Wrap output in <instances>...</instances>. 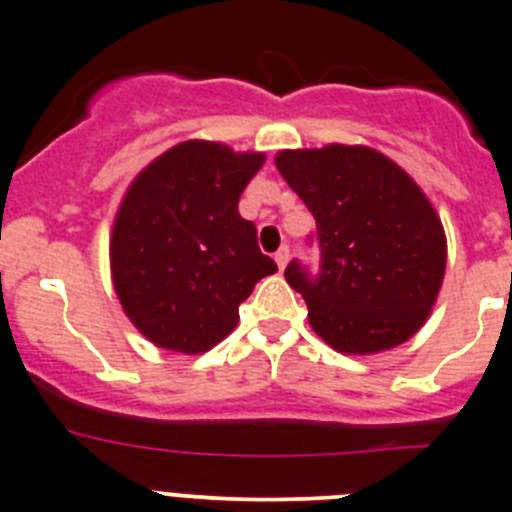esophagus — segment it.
<instances>
[{"label": "esophagus", "mask_w": 512, "mask_h": 512, "mask_svg": "<svg viewBox=\"0 0 512 512\" xmlns=\"http://www.w3.org/2000/svg\"><path fill=\"white\" fill-rule=\"evenodd\" d=\"M288 260H290V250H288V247H280V250L275 252V262H278V270H280V272L285 270V265H288Z\"/></svg>", "instance_id": "34e87169"}]
</instances>
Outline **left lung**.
Wrapping results in <instances>:
<instances>
[{
  "label": "left lung",
  "mask_w": 512,
  "mask_h": 512,
  "mask_svg": "<svg viewBox=\"0 0 512 512\" xmlns=\"http://www.w3.org/2000/svg\"><path fill=\"white\" fill-rule=\"evenodd\" d=\"M275 166L315 217L321 272L290 262L285 280L323 341L371 356L427 323L447 265V237L417 181L369 146L280 151Z\"/></svg>",
  "instance_id": "8db88e82"
}]
</instances>
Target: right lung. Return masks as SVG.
I'll return each mask as SVG.
<instances>
[{
    "instance_id": "obj_1",
    "label": "right lung",
    "mask_w": 512,
    "mask_h": 512,
    "mask_svg": "<svg viewBox=\"0 0 512 512\" xmlns=\"http://www.w3.org/2000/svg\"><path fill=\"white\" fill-rule=\"evenodd\" d=\"M260 151L184 141L126 189L111 234V278L128 321L166 351L204 353L240 321V303L278 265L240 217Z\"/></svg>"
}]
</instances>
